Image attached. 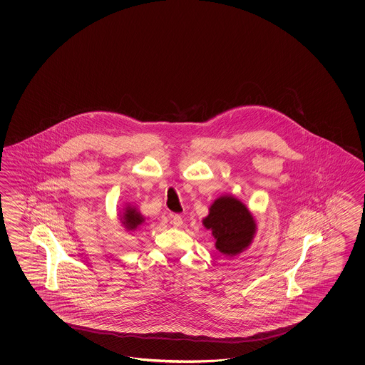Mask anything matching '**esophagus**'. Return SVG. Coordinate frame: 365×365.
Returning a JSON list of instances; mask_svg holds the SVG:
<instances>
[{"instance_id": "esophagus-1", "label": "esophagus", "mask_w": 365, "mask_h": 365, "mask_svg": "<svg viewBox=\"0 0 365 365\" xmlns=\"http://www.w3.org/2000/svg\"><path fill=\"white\" fill-rule=\"evenodd\" d=\"M170 222H171L174 227H180V225L183 224V220H182V217H180L179 215H171Z\"/></svg>"}]
</instances>
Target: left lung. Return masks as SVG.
<instances>
[{
	"mask_svg": "<svg viewBox=\"0 0 365 365\" xmlns=\"http://www.w3.org/2000/svg\"><path fill=\"white\" fill-rule=\"evenodd\" d=\"M203 224L212 231L216 249L227 256L242 252L256 232V222L248 208L233 196H222L215 200Z\"/></svg>",
	"mask_w": 365,
	"mask_h": 365,
	"instance_id": "8db88e82",
	"label": "left lung"
}]
</instances>
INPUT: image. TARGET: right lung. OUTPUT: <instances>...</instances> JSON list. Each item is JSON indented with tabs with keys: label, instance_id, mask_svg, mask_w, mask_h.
<instances>
[{
	"label": "right lung",
	"instance_id": "1",
	"mask_svg": "<svg viewBox=\"0 0 365 365\" xmlns=\"http://www.w3.org/2000/svg\"><path fill=\"white\" fill-rule=\"evenodd\" d=\"M143 222V217L140 212H137L135 208H130V207L126 208L124 214V222H123L126 230L133 231L138 225H141Z\"/></svg>",
	"mask_w": 365,
	"mask_h": 365
}]
</instances>
